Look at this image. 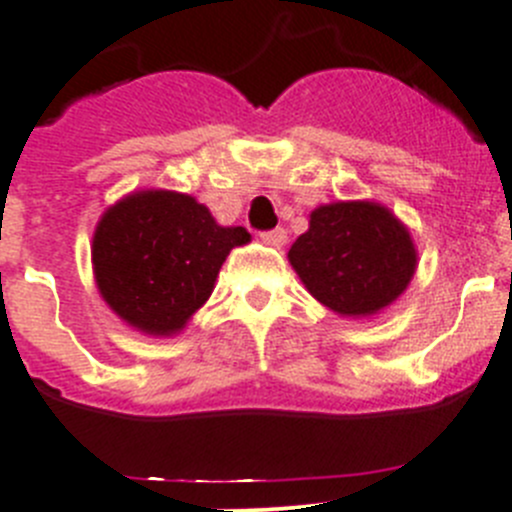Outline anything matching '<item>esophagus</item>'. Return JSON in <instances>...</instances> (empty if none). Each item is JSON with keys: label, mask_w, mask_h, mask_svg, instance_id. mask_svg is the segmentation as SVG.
Masks as SVG:
<instances>
[{"label": "esophagus", "mask_w": 512, "mask_h": 512, "mask_svg": "<svg viewBox=\"0 0 512 512\" xmlns=\"http://www.w3.org/2000/svg\"><path fill=\"white\" fill-rule=\"evenodd\" d=\"M260 239L270 247H283L288 242V232L285 229H270V232H262Z\"/></svg>", "instance_id": "esophagus-1"}]
</instances>
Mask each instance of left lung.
<instances>
[{
    "mask_svg": "<svg viewBox=\"0 0 512 512\" xmlns=\"http://www.w3.org/2000/svg\"><path fill=\"white\" fill-rule=\"evenodd\" d=\"M288 260L313 298L342 316H372L408 288L418 255L400 219L375 201L311 211Z\"/></svg>",
    "mask_w": 512,
    "mask_h": 512,
    "instance_id": "left-lung-1",
    "label": "left lung"
}]
</instances>
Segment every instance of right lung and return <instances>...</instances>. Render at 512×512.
Here are the masks:
<instances>
[{
	"label": "right lung",
	"mask_w": 512,
	"mask_h": 512,
	"mask_svg": "<svg viewBox=\"0 0 512 512\" xmlns=\"http://www.w3.org/2000/svg\"><path fill=\"white\" fill-rule=\"evenodd\" d=\"M245 227H219L204 204L176 191H137L104 211L91 245L96 285L137 331H181L214 290Z\"/></svg>",
	"instance_id": "obj_1"
}]
</instances>
